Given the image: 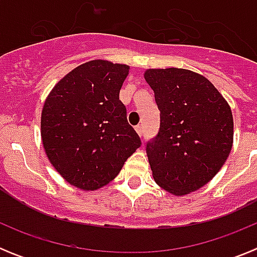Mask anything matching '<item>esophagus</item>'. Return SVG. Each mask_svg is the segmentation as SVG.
Masks as SVG:
<instances>
[{
	"label": "esophagus",
	"instance_id": "1",
	"mask_svg": "<svg viewBox=\"0 0 257 257\" xmlns=\"http://www.w3.org/2000/svg\"><path fill=\"white\" fill-rule=\"evenodd\" d=\"M136 133L139 134V136H143V134H144V130H143V126L142 124H138V126L135 127Z\"/></svg>",
	"mask_w": 257,
	"mask_h": 257
}]
</instances>
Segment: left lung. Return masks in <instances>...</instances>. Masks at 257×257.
I'll use <instances>...</instances> for the list:
<instances>
[{
    "label": "left lung",
    "mask_w": 257,
    "mask_h": 257,
    "mask_svg": "<svg viewBox=\"0 0 257 257\" xmlns=\"http://www.w3.org/2000/svg\"><path fill=\"white\" fill-rule=\"evenodd\" d=\"M160 109V130L147 143L156 183L175 196L202 188L219 172L233 145V115L216 87L180 68L144 74Z\"/></svg>",
    "instance_id": "left-lung-1"
}]
</instances>
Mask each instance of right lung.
Returning <instances> with one entry per match:
<instances>
[{"label": "right lung", "mask_w": 257, "mask_h": 257, "mask_svg": "<svg viewBox=\"0 0 257 257\" xmlns=\"http://www.w3.org/2000/svg\"><path fill=\"white\" fill-rule=\"evenodd\" d=\"M127 74L124 64L88 61L60 79L45 101L41 115L45 152L74 187H104L142 145L119 100Z\"/></svg>", "instance_id": "1"}]
</instances>
